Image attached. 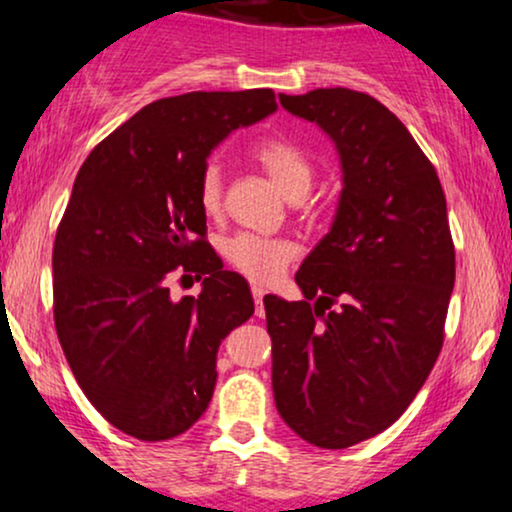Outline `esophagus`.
<instances>
[{
  "label": "esophagus",
  "mask_w": 512,
  "mask_h": 512,
  "mask_svg": "<svg viewBox=\"0 0 512 512\" xmlns=\"http://www.w3.org/2000/svg\"><path fill=\"white\" fill-rule=\"evenodd\" d=\"M264 291L262 286H252V298H255V305H257V315H264V305H262V298H264Z\"/></svg>",
  "instance_id": "esophagus-1"
}]
</instances>
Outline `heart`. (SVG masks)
<instances>
[{"label": "heart", "instance_id": "1", "mask_svg": "<svg viewBox=\"0 0 512 512\" xmlns=\"http://www.w3.org/2000/svg\"><path fill=\"white\" fill-rule=\"evenodd\" d=\"M252 156L267 170L279 190L289 199H301L310 192L315 180V168L310 158L286 139H264L252 149ZM223 199L221 170L209 166L199 180V204L209 216L219 214ZM226 260L257 284H269L286 269L296 255V245L286 238L238 233L226 243Z\"/></svg>", "mask_w": 512, "mask_h": 512}]
</instances>
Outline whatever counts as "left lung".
I'll list each match as a JSON object with an SVG mask.
<instances>
[{"label":"left lung","mask_w":512,"mask_h":512,"mask_svg":"<svg viewBox=\"0 0 512 512\" xmlns=\"http://www.w3.org/2000/svg\"><path fill=\"white\" fill-rule=\"evenodd\" d=\"M279 101L330 134L344 187L330 233L296 274L303 301L264 296L274 402L303 440L344 450L395 424L443 349L448 207L433 163L373 96L315 88Z\"/></svg>","instance_id":"8db88e82"}]
</instances>
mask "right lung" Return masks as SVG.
<instances>
[{
  "label": "right lung",
  "instance_id": "1",
  "mask_svg": "<svg viewBox=\"0 0 512 512\" xmlns=\"http://www.w3.org/2000/svg\"><path fill=\"white\" fill-rule=\"evenodd\" d=\"M276 110L272 88L144 105L88 154L52 250L55 327L88 402L127 436L168 440L204 414L216 351L255 313L207 243L199 180L216 144ZM203 293L169 298L172 274Z\"/></svg>",
  "mask_w": 512,
  "mask_h": 512
}]
</instances>
